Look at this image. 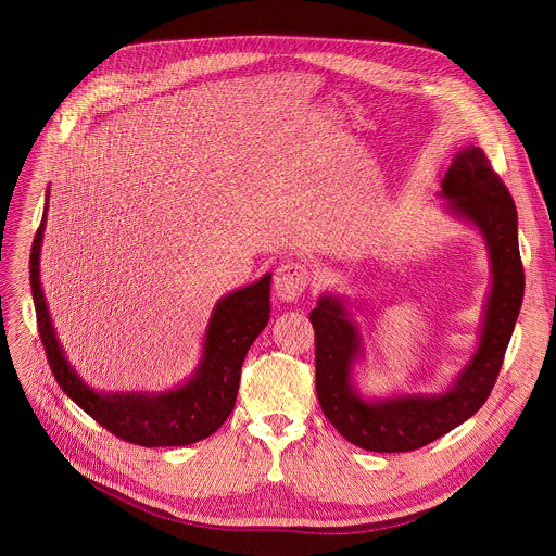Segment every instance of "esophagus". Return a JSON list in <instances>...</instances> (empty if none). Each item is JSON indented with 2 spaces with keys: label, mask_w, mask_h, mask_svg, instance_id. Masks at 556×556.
<instances>
[{
  "label": "esophagus",
  "mask_w": 556,
  "mask_h": 556,
  "mask_svg": "<svg viewBox=\"0 0 556 556\" xmlns=\"http://www.w3.org/2000/svg\"><path fill=\"white\" fill-rule=\"evenodd\" d=\"M307 281H309V275H307L303 264L286 262L275 273V283H273L275 286V294H277L279 301L292 303V301H296L303 294Z\"/></svg>",
  "instance_id": "obj_1"
}]
</instances>
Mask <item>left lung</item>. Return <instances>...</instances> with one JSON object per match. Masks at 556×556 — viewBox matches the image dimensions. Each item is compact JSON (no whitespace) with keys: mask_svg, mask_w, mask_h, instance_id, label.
<instances>
[{"mask_svg":"<svg viewBox=\"0 0 556 556\" xmlns=\"http://www.w3.org/2000/svg\"><path fill=\"white\" fill-rule=\"evenodd\" d=\"M438 195L451 217L478 230L491 268L475 350L442 389L361 391L356 367L365 358V339L350 296L324 292L309 312L316 343V395L321 409L348 442L365 451H414L466 422L491 395L521 309L523 268L517 208L484 151L472 144L459 149Z\"/></svg>","mask_w":556,"mask_h":556,"instance_id":"1","label":"left lung"}]
</instances>
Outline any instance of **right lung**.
Returning <instances> with one entry per match:
<instances>
[{"label": "right lung", "instance_id": "add662e5", "mask_svg": "<svg viewBox=\"0 0 556 556\" xmlns=\"http://www.w3.org/2000/svg\"><path fill=\"white\" fill-rule=\"evenodd\" d=\"M46 217L48 195L30 251V288L39 334L61 389L108 431L138 446H187L215 433L235 407L244 358L268 326L273 273L224 294L213 305L200 361L185 382L163 391L94 389L67 361L41 288Z\"/></svg>", "mask_w": 556, "mask_h": 556}]
</instances>
